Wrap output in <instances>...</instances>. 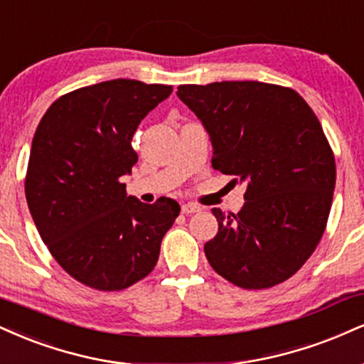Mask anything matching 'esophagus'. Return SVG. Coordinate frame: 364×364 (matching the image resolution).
Instances as JSON below:
<instances>
[{"label": "esophagus", "mask_w": 364, "mask_h": 364, "mask_svg": "<svg viewBox=\"0 0 364 364\" xmlns=\"http://www.w3.org/2000/svg\"><path fill=\"white\" fill-rule=\"evenodd\" d=\"M181 212L185 213V215H191V213L200 212V207H196V205H193V203H185V205H181Z\"/></svg>", "instance_id": "esophagus-1"}]
</instances>
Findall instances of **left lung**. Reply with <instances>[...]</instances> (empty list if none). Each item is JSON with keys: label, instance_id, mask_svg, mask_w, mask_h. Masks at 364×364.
<instances>
[{"label": "left lung", "instance_id": "obj_1", "mask_svg": "<svg viewBox=\"0 0 364 364\" xmlns=\"http://www.w3.org/2000/svg\"><path fill=\"white\" fill-rule=\"evenodd\" d=\"M176 95L208 132L213 168L246 183L237 213L212 210L210 266L246 290L284 282L315 251L329 218L336 161L321 122L296 91L268 82L183 85Z\"/></svg>", "mask_w": 364, "mask_h": 364}]
</instances>
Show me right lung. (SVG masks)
Here are the masks:
<instances>
[{
  "label": "right lung",
  "instance_id": "obj_1",
  "mask_svg": "<svg viewBox=\"0 0 364 364\" xmlns=\"http://www.w3.org/2000/svg\"><path fill=\"white\" fill-rule=\"evenodd\" d=\"M173 86L112 80L50 105L35 130L25 195L38 234L64 271L86 287L118 291L154 269L179 215L171 198L127 196L132 137Z\"/></svg>",
  "mask_w": 364,
  "mask_h": 364
}]
</instances>
